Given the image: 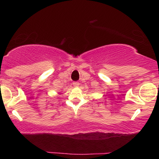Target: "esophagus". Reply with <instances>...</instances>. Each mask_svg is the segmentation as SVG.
Here are the masks:
<instances>
[{"label": "esophagus", "mask_w": 159, "mask_h": 159, "mask_svg": "<svg viewBox=\"0 0 159 159\" xmlns=\"http://www.w3.org/2000/svg\"><path fill=\"white\" fill-rule=\"evenodd\" d=\"M73 85L75 87H77V86L80 85V83L78 82H73Z\"/></svg>", "instance_id": "obj_1"}]
</instances>
